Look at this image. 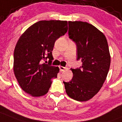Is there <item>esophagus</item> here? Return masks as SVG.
I'll use <instances>...</instances> for the list:
<instances>
[{
	"label": "esophagus",
	"instance_id": "obj_1",
	"mask_svg": "<svg viewBox=\"0 0 122 122\" xmlns=\"http://www.w3.org/2000/svg\"><path fill=\"white\" fill-rule=\"evenodd\" d=\"M59 68H60V70L61 71H64V70L66 69V68L64 67H62V66H60L59 67Z\"/></svg>",
	"mask_w": 122,
	"mask_h": 122
}]
</instances>
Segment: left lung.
<instances>
[{
	"mask_svg": "<svg viewBox=\"0 0 122 122\" xmlns=\"http://www.w3.org/2000/svg\"><path fill=\"white\" fill-rule=\"evenodd\" d=\"M69 36L76 45L77 60L82 66L71 69L73 76L63 82L69 97L77 101H87L102 87L110 69L111 57L106 37L91 24L69 21Z\"/></svg>",
	"mask_w": 122,
	"mask_h": 122,
	"instance_id": "obj_1",
	"label": "left lung"
}]
</instances>
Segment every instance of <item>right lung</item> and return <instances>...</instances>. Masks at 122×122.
Returning a JSON list of instances; mask_svg holds the SVG:
<instances>
[{"label": "right lung", "mask_w": 122, "mask_h": 122, "mask_svg": "<svg viewBox=\"0 0 122 122\" xmlns=\"http://www.w3.org/2000/svg\"><path fill=\"white\" fill-rule=\"evenodd\" d=\"M67 30V21L41 20L21 35L14 52V71L24 92L34 97L48 92L51 79L57 78L60 70L52 66V52L55 41ZM47 59L48 64L42 63Z\"/></svg>", "instance_id": "1"}]
</instances>
